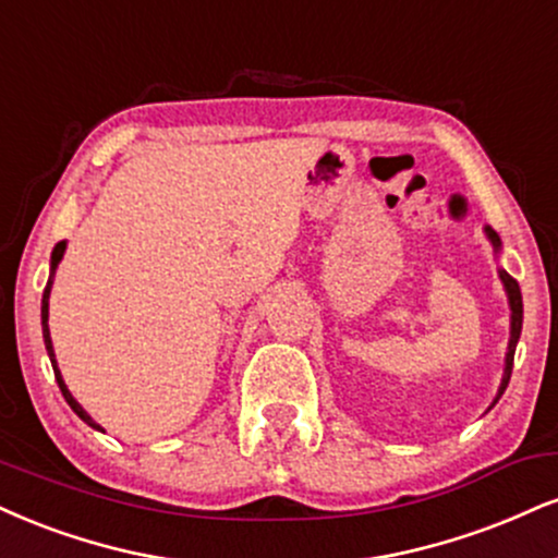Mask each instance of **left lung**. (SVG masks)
<instances>
[{
  "mask_svg": "<svg viewBox=\"0 0 558 558\" xmlns=\"http://www.w3.org/2000/svg\"><path fill=\"white\" fill-rule=\"evenodd\" d=\"M488 239H492V244L499 250L501 241L499 236H496V231H492V228H486ZM501 283H505L507 293H509V306H512V338H509V353H507V368H505V379H501V387H499V395H496V400L505 395V389L509 385V377H512V364H514V348H517V340H520V332H522V293H520V286H517V280L512 278V275L501 270ZM494 400V402H496Z\"/></svg>",
  "mask_w": 558,
  "mask_h": 558,
  "instance_id": "1",
  "label": "left lung"
}]
</instances>
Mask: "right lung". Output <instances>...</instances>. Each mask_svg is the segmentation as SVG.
I'll list each match as a JSON object with an SVG mask.
<instances>
[{
    "instance_id": "1",
    "label": "right lung",
    "mask_w": 558,
    "mask_h": 558,
    "mask_svg": "<svg viewBox=\"0 0 558 558\" xmlns=\"http://www.w3.org/2000/svg\"><path fill=\"white\" fill-rule=\"evenodd\" d=\"M64 241H59L57 246H53V252H51V278H49V283H46V291H44V301H41V325H44V343H46V351H49V359H51V366H53V377H57V381H59V389H62V395H64V400L70 402V408L72 411H75L80 418L85 421L87 426H93V428H100L96 421L90 418V415H87L83 408H80V402L72 398L70 395V389H66V385H64V379H62V374H59V368H57V361H53V348H51V338H49V293H51V283H53V270H57V265H59V259H62V254H64Z\"/></svg>"
}]
</instances>
